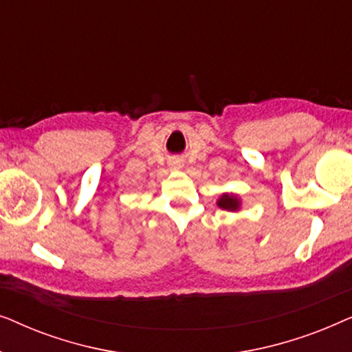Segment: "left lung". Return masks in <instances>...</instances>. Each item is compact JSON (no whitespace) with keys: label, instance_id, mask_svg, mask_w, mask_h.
<instances>
[{"label":"left lung","instance_id":"left-lung-1","mask_svg":"<svg viewBox=\"0 0 352 352\" xmlns=\"http://www.w3.org/2000/svg\"><path fill=\"white\" fill-rule=\"evenodd\" d=\"M216 205H218L221 210H226V211H240V208H242V200L239 199V195L226 192V194L219 197L218 201H216Z\"/></svg>","mask_w":352,"mask_h":352}]
</instances>
